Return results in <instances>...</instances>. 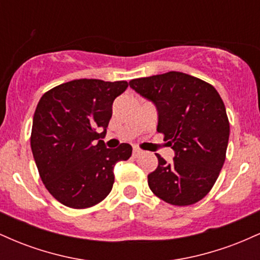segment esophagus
<instances>
[{"label":"esophagus","instance_id":"1","mask_svg":"<svg viewBox=\"0 0 260 260\" xmlns=\"http://www.w3.org/2000/svg\"><path fill=\"white\" fill-rule=\"evenodd\" d=\"M140 154H142V150L139 148H133V156H138Z\"/></svg>","mask_w":260,"mask_h":260}]
</instances>
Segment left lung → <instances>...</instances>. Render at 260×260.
Instances as JSON below:
<instances>
[{"mask_svg": "<svg viewBox=\"0 0 260 260\" xmlns=\"http://www.w3.org/2000/svg\"><path fill=\"white\" fill-rule=\"evenodd\" d=\"M129 85L155 104L157 132L175 150L172 162L156 154L157 168L148 175L151 192L177 207L202 201L219 177L229 144L230 123L219 92L176 71L132 79Z\"/></svg>", "mask_w": 260, "mask_h": 260, "instance_id": "left-lung-1", "label": "left lung"}]
</instances>
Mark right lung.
Instances as JSON below:
<instances>
[{"instance_id":"right-lung-1","label":"right lung","mask_w":260,"mask_h":260,"mask_svg":"<svg viewBox=\"0 0 260 260\" xmlns=\"http://www.w3.org/2000/svg\"><path fill=\"white\" fill-rule=\"evenodd\" d=\"M127 86L126 80L74 79L50 89L39 101L30 136L32 156L46 189L66 207L86 209L104 201L115 182L113 166L132 155L127 143L107 149L100 140L113 100ZM98 126L104 132L98 134Z\"/></svg>"}]
</instances>
